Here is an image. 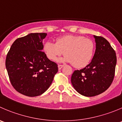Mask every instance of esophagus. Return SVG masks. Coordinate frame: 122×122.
Returning a JSON list of instances; mask_svg holds the SVG:
<instances>
[{"instance_id": "obj_1", "label": "esophagus", "mask_w": 122, "mask_h": 122, "mask_svg": "<svg viewBox=\"0 0 122 122\" xmlns=\"http://www.w3.org/2000/svg\"><path fill=\"white\" fill-rule=\"evenodd\" d=\"M64 65H61V64H59V65H58V69H59V70H61V68H62V67H64Z\"/></svg>"}]
</instances>
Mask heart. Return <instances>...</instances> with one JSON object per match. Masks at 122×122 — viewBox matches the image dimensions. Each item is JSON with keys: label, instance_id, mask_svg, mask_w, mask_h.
Instances as JSON below:
<instances>
[{"label": "heart", "instance_id": "b5f03b06", "mask_svg": "<svg viewBox=\"0 0 122 122\" xmlns=\"http://www.w3.org/2000/svg\"><path fill=\"white\" fill-rule=\"evenodd\" d=\"M94 41L82 36L67 35L59 37L56 43L47 41L43 51L47 57L52 61L64 54L62 61L72 63L76 68H83L89 64L95 52Z\"/></svg>", "mask_w": 122, "mask_h": 122}]
</instances>
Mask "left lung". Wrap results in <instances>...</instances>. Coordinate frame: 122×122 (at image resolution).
I'll return each instance as SVG.
<instances>
[{
    "label": "left lung",
    "mask_w": 122,
    "mask_h": 122,
    "mask_svg": "<svg viewBox=\"0 0 122 122\" xmlns=\"http://www.w3.org/2000/svg\"><path fill=\"white\" fill-rule=\"evenodd\" d=\"M96 50L91 62L80 70H75L71 78L77 92L85 97H94L110 86L115 74L117 62L115 51L101 36H94Z\"/></svg>",
    "instance_id": "8db88e82"
}]
</instances>
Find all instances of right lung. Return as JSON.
Masks as SVG:
<instances>
[{
	"instance_id": "obj_1",
	"label": "right lung",
	"mask_w": 122,
	"mask_h": 122,
	"mask_svg": "<svg viewBox=\"0 0 122 122\" xmlns=\"http://www.w3.org/2000/svg\"><path fill=\"white\" fill-rule=\"evenodd\" d=\"M45 33H30L18 38L6 58V68L10 83L20 94L37 97L51 85L58 71V65L42 51Z\"/></svg>"
}]
</instances>
